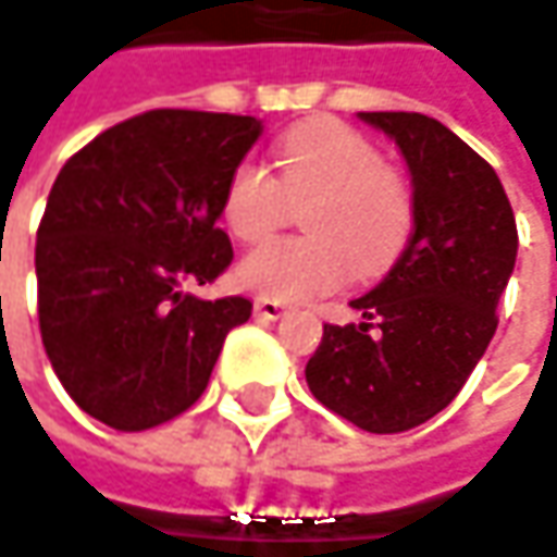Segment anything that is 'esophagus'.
Instances as JSON below:
<instances>
[{"label": "esophagus", "instance_id": "esophagus-1", "mask_svg": "<svg viewBox=\"0 0 557 557\" xmlns=\"http://www.w3.org/2000/svg\"><path fill=\"white\" fill-rule=\"evenodd\" d=\"M253 310H257V317H263V320H278V317L285 313V304H282V300H272V297H257Z\"/></svg>", "mask_w": 557, "mask_h": 557}]
</instances>
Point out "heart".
I'll list each match as a JSON object with an SVG mask.
<instances>
[{
    "label": "heart",
    "instance_id": "heart-1",
    "mask_svg": "<svg viewBox=\"0 0 557 557\" xmlns=\"http://www.w3.org/2000/svg\"><path fill=\"white\" fill-rule=\"evenodd\" d=\"M278 178L244 159L225 182V228L257 244L282 228L292 203L304 209L307 237L269 240L237 265V282L272 300L335 292L350 275L379 278L410 244L417 203L398 169L360 131L335 119H310L275 144Z\"/></svg>",
    "mask_w": 557,
    "mask_h": 557
}]
</instances>
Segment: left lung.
Returning <instances> with one entry per match:
<instances>
[{
	"instance_id": "left-lung-1",
	"label": "left lung",
	"mask_w": 557,
	"mask_h": 557,
	"mask_svg": "<svg viewBox=\"0 0 557 557\" xmlns=\"http://www.w3.org/2000/svg\"><path fill=\"white\" fill-rule=\"evenodd\" d=\"M401 147L417 222L401 260L350 300L360 322L322 325L313 398L367 432H407L455 401L498 329L517 257L515 209L495 169L420 112H360Z\"/></svg>"
}]
</instances>
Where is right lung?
Here are the masks:
<instances>
[{"label": "right lung", "mask_w": 557, "mask_h": 557, "mask_svg": "<svg viewBox=\"0 0 557 557\" xmlns=\"http://www.w3.org/2000/svg\"><path fill=\"white\" fill-rule=\"evenodd\" d=\"M263 134L250 115L150 109L62 165L37 228L46 357L74 404L119 432L175 420L207 392L247 297L203 300L232 240L225 182Z\"/></svg>", "instance_id": "add662e5"}]
</instances>
